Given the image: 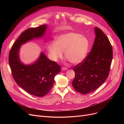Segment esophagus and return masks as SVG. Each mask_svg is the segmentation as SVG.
<instances>
[{
  "mask_svg": "<svg viewBox=\"0 0 124 124\" xmlns=\"http://www.w3.org/2000/svg\"><path fill=\"white\" fill-rule=\"evenodd\" d=\"M62 71H64V70H67V69H68V68H67V67H63L62 68Z\"/></svg>",
  "mask_w": 124,
  "mask_h": 124,
  "instance_id": "obj_1",
  "label": "esophagus"
}]
</instances>
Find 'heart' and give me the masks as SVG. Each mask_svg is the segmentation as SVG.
<instances>
[{
	"instance_id": "b5f03b06",
	"label": "heart",
	"mask_w": 124,
	"mask_h": 124,
	"mask_svg": "<svg viewBox=\"0 0 124 124\" xmlns=\"http://www.w3.org/2000/svg\"><path fill=\"white\" fill-rule=\"evenodd\" d=\"M89 47V42L85 36L68 32L58 36L56 42H51L48 46V51L53 61L62 58L64 51L65 56L71 63L78 64L86 58Z\"/></svg>"
}]
</instances>
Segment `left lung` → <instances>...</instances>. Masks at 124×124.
Instances as JSON below:
<instances>
[{
  "label": "left lung",
  "mask_w": 124,
  "mask_h": 124,
  "mask_svg": "<svg viewBox=\"0 0 124 124\" xmlns=\"http://www.w3.org/2000/svg\"><path fill=\"white\" fill-rule=\"evenodd\" d=\"M95 38L92 50L84 60L73 67L75 78L72 85L81 94L94 92L108 78L113 58V49L107 37L94 28Z\"/></svg>",
  "instance_id": "8db88e82"
}]
</instances>
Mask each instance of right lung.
I'll return each instance as SVG.
<instances>
[{
  "label": "right lung",
  "mask_w": 124,
  "mask_h": 124,
  "mask_svg": "<svg viewBox=\"0 0 124 124\" xmlns=\"http://www.w3.org/2000/svg\"><path fill=\"white\" fill-rule=\"evenodd\" d=\"M47 29V25L44 24L26 30L14 43L9 54V65L16 83L29 94L38 97L50 92L55 83V76L60 72V66L43 52L34 63L25 65L19 59V50L27 42L44 37Z\"/></svg>",
  "instance_id": "obj_1"
}]
</instances>
